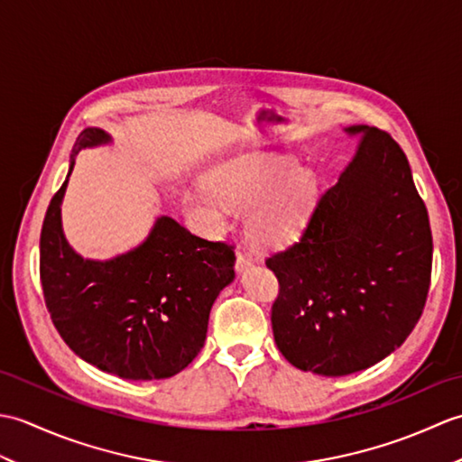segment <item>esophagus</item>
I'll list each match as a JSON object with an SVG mask.
<instances>
[{"label": "esophagus", "mask_w": 462, "mask_h": 462, "mask_svg": "<svg viewBox=\"0 0 462 462\" xmlns=\"http://www.w3.org/2000/svg\"><path fill=\"white\" fill-rule=\"evenodd\" d=\"M250 266H252V260L246 256V254L238 250L236 252V266H234V268H236L238 273H242V272H246Z\"/></svg>", "instance_id": "obj_1"}]
</instances>
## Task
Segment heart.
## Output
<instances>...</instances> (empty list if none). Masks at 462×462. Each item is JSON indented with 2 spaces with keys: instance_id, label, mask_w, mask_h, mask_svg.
<instances>
[{
  "instance_id": "b5f03b06",
  "label": "heart",
  "mask_w": 462,
  "mask_h": 462,
  "mask_svg": "<svg viewBox=\"0 0 462 462\" xmlns=\"http://www.w3.org/2000/svg\"><path fill=\"white\" fill-rule=\"evenodd\" d=\"M206 189L184 192V204L210 226H222L226 214L250 210L246 232L262 248H280L306 228L319 196L313 171L293 159L242 154L214 164L204 176Z\"/></svg>"
}]
</instances>
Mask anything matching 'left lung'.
I'll return each mask as SVG.
<instances>
[{
	"instance_id": "left-lung-1",
	"label": "left lung",
	"mask_w": 462,
	"mask_h": 462,
	"mask_svg": "<svg viewBox=\"0 0 462 462\" xmlns=\"http://www.w3.org/2000/svg\"><path fill=\"white\" fill-rule=\"evenodd\" d=\"M357 154L323 192L296 244L273 254L276 346L293 367L341 377L401 347L423 313L433 236L405 152L353 125Z\"/></svg>"
}]
</instances>
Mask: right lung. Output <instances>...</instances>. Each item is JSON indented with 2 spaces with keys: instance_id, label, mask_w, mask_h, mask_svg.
<instances>
[{
  "instance_id": "add662e5",
  "label": "right lung",
  "mask_w": 462,
  "mask_h": 462,
  "mask_svg": "<svg viewBox=\"0 0 462 462\" xmlns=\"http://www.w3.org/2000/svg\"><path fill=\"white\" fill-rule=\"evenodd\" d=\"M111 143L99 126L77 136L39 240L43 296L75 356L123 379H166L200 353L212 303L234 282L236 256L228 244L194 236L171 216H159L139 246L115 258L91 260L75 252L61 222L75 156Z\"/></svg>"
}]
</instances>
